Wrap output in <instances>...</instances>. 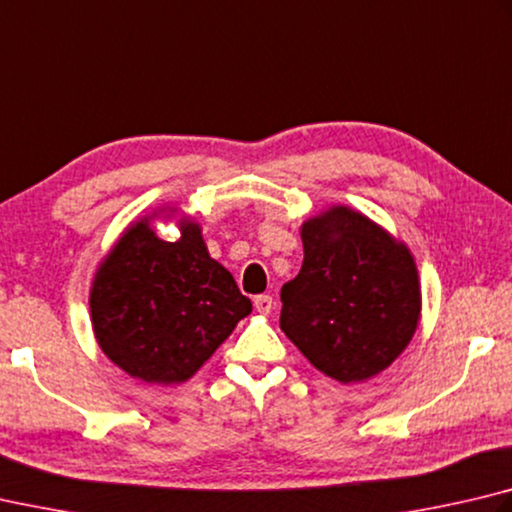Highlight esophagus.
<instances>
[{
	"mask_svg": "<svg viewBox=\"0 0 512 512\" xmlns=\"http://www.w3.org/2000/svg\"><path fill=\"white\" fill-rule=\"evenodd\" d=\"M255 309H257V313L268 315L273 311V297L271 295H257L255 297Z\"/></svg>",
	"mask_w": 512,
	"mask_h": 512,
	"instance_id": "obj_1",
	"label": "esophagus"
}]
</instances>
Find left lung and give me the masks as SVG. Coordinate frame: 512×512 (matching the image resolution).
<instances>
[{"mask_svg": "<svg viewBox=\"0 0 512 512\" xmlns=\"http://www.w3.org/2000/svg\"><path fill=\"white\" fill-rule=\"evenodd\" d=\"M304 262L282 286L280 327L342 385L385 371L414 338L421 282L414 255L376 221L331 206L302 228Z\"/></svg>", "mask_w": 512, "mask_h": 512, "instance_id": "8db88e82", "label": "left lung"}]
</instances>
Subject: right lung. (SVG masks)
Instances as JSON below:
<instances>
[{
    "mask_svg": "<svg viewBox=\"0 0 512 512\" xmlns=\"http://www.w3.org/2000/svg\"><path fill=\"white\" fill-rule=\"evenodd\" d=\"M129 224L102 257L91 282V327L102 353L132 378L181 385L206 365L239 320L253 311L232 277L208 253L201 226L176 219L181 237L165 241L152 219Z\"/></svg>",
    "mask_w": 512,
    "mask_h": 512,
    "instance_id": "1",
    "label": "right lung"
}]
</instances>
